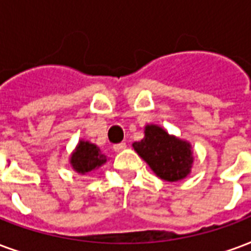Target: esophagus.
<instances>
[{"mask_svg": "<svg viewBox=\"0 0 251 251\" xmlns=\"http://www.w3.org/2000/svg\"><path fill=\"white\" fill-rule=\"evenodd\" d=\"M113 149H114V151H117V153H120V151H124V150L126 149V144L125 142H121V144H117L113 146Z\"/></svg>", "mask_w": 251, "mask_h": 251, "instance_id": "obj_1", "label": "esophagus"}]
</instances>
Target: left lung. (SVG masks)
<instances>
[{"label": "left lung", "instance_id": "left-lung-1", "mask_svg": "<svg viewBox=\"0 0 251 251\" xmlns=\"http://www.w3.org/2000/svg\"><path fill=\"white\" fill-rule=\"evenodd\" d=\"M133 148L163 181L177 182L192 172L194 162L192 144L169 134L161 126L154 124L145 126V137L140 142H134Z\"/></svg>", "mask_w": 251, "mask_h": 251}]
</instances>
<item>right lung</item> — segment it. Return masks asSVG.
<instances>
[{"label": "right lung", "mask_w": 251, "mask_h": 251, "mask_svg": "<svg viewBox=\"0 0 251 251\" xmlns=\"http://www.w3.org/2000/svg\"><path fill=\"white\" fill-rule=\"evenodd\" d=\"M107 157L102 154L101 149L97 145L92 144L89 141L79 140L73 153L70 154V166L74 172L78 174H86V173L94 172L98 168H101L103 163H106Z\"/></svg>", "instance_id": "1"}]
</instances>
